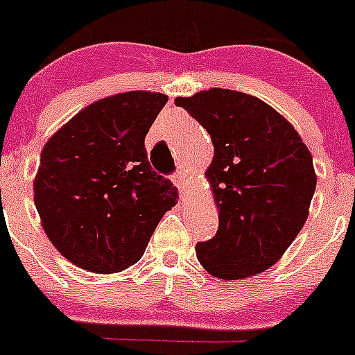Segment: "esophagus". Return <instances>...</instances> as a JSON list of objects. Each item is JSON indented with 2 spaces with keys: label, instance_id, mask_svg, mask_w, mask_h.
Masks as SVG:
<instances>
[{
  "label": "esophagus",
  "instance_id": "obj_1",
  "mask_svg": "<svg viewBox=\"0 0 355 355\" xmlns=\"http://www.w3.org/2000/svg\"><path fill=\"white\" fill-rule=\"evenodd\" d=\"M172 181H174V184L178 188H180L181 193H184V190H187V184H188V180H187V174L184 172H175L174 175H172Z\"/></svg>",
  "mask_w": 355,
  "mask_h": 355
}]
</instances>
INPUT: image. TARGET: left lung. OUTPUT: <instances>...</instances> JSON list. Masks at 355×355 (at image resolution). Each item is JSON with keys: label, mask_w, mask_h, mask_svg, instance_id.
Masks as SVG:
<instances>
[{"label": "left lung", "mask_w": 355, "mask_h": 355, "mask_svg": "<svg viewBox=\"0 0 355 355\" xmlns=\"http://www.w3.org/2000/svg\"><path fill=\"white\" fill-rule=\"evenodd\" d=\"M175 104L211 136L205 175L219 209L211 241L198 242L200 265L219 279H245L284 254L309 216L317 178L312 155L293 125L254 96L212 89Z\"/></svg>", "instance_id": "obj_1"}]
</instances>
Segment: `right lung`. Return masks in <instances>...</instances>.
Instances as JSON below:
<instances>
[{"mask_svg":"<svg viewBox=\"0 0 355 355\" xmlns=\"http://www.w3.org/2000/svg\"><path fill=\"white\" fill-rule=\"evenodd\" d=\"M164 94H116L90 104L42 151L35 204L46 237L80 268L114 273L141 259L178 188L148 162L144 137Z\"/></svg>","mask_w":355,"mask_h":355,"instance_id":"right-lung-1","label":"right lung"}]
</instances>
